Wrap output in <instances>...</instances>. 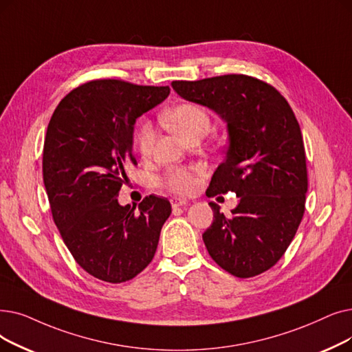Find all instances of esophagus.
I'll return each mask as SVG.
<instances>
[{
    "label": "esophagus",
    "mask_w": 352,
    "mask_h": 352,
    "mask_svg": "<svg viewBox=\"0 0 352 352\" xmlns=\"http://www.w3.org/2000/svg\"><path fill=\"white\" fill-rule=\"evenodd\" d=\"M171 204H173V208H178V207H182V206H187L188 201L184 200V198H174Z\"/></svg>",
    "instance_id": "esophagus-1"
}]
</instances>
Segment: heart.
Masks as SVG:
<instances>
[{"mask_svg":"<svg viewBox=\"0 0 352 352\" xmlns=\"http://www.w3.org/2000/svg\"><path fill=\"white\" fill-rule=\"evenodd\" d=\"M162 119L168 126L184 140H190L192 136H203L208 131L211 124L210 113L203 106L192 102H182L174 106L171 111H168L162 116ZM154 140V126L149 122H142L138 133H136V148H138L141 155L146 157L151 154ZM162 184L165 188L173 192L187 194L194 188L195 179L191 173L184 170V168H173L164 177Z\"/></svg>","mask_w":352,"mask_h":352,"instance_id":"b5f03b06","label":"heart"}]
</instances>
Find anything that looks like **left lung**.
Masks as SVG:
<instances>
[{
	"label": "left lung",
	"instance_id": "1",
	"mask_svg": "<svg viewBox=\"0 0 352 352\" xmlns=\"http://www.w3.org/2000/svg\"><path fill=\"white\" fill-rule=\"evenodd\" d=\"M173 87L227 122L226 158L206 194L233 191L239 204L226 217L211 201L214 220L203 240L221 269L253 278L279 262L305 212L308 171L296 116L276 87L248 74L175 80Z\"/></svg>",
	"mask_w": 352,
	"mask_h": 352
}]
</instances>
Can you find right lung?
Here are the masks:
<instances>
[{
  "label": "right lung",
  "instance_id": "add662e5",
  "mask_svg": "<svg viewBox=\"0 0 352 352\" xmlns=\"http://www.w3.org/2000/svg\"><path fill=\"white\" fill-rule=\"evenodd\" d=\"M170 95V86L99 79L67 94L49 122L43 181L54 224L78 265L109 283L133 279L157 252L171 214L165 197L119 206L135 120Z\"/></svg>",
  "mask_w": 352,
  "mask_h": 352
}]
</instances>
